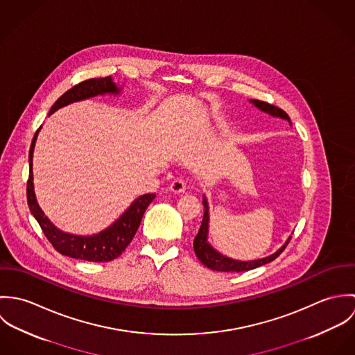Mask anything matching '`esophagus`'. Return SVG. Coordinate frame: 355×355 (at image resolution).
Returning a JSON list of instances; mask_svg holds the SVG:
<instances>
[{"instance_id":"1","label":"esophagus","mask_w":355,"mask_h":355,"mask_svg":"<svg viewBox=\"0 0 355 355\" xmlns=\"http://www.w3.org/2000/svg\"><path fill=\"white\" fill-rule=\"evenodd\" d=\"M169 190L175 194H180V193H184L186 190V183L183 179H175L171 184H169Z\"/></svg>"}]
</instances>
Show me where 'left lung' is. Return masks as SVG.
<instances>
[{
    "label": "left lung",
    "instance_id": "obj_1",
    "mask_svg": "<svg viewBox=\"0 0 355 355\" xmlns=\"http://www.w3.org/2000/svg\"><path fill=\"white\" fill-rule=\"evenodd\" d=\"M250 102H253L254 106H257L259 110L270 114V116H275V117H282L284 120H288L290 121V117L288 114L275 106V105H270L268 102L258 101V100H250ZM203 218L202 224H201V228L197 234V236L194 238V252L197 254L198 259L202 262L205 266L213 269V270H218V272H245V270H250V269H255L261 265H265L273 259H276L280 254L283 253V250L286 249V246L288 245V242L291 241V236L287 239V242L276 252V253L269 255V257H265V258H261V259H254V261H238V259H232V258H228L225 255H223L221 253H218L217 250H214L209 242H207V232H209V205H207V200L206 197L203 196Z\"/></svg>",
    "mask_w": 355,
    "mask_h": 355
}]
</instances>
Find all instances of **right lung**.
I'll return each mask as SVG.
<instances>
[{
	"label": "right lung",
	"mask_w": 355,
	"mask_h": 355,
	"mask_svg": "<svg viewBox=\"0 0 355 355\" xmlns=\"http://www.w3.org/2000/svg\"><path fill=\"white\" fill-rule=\"evenodd\" d=\"M119 93H120V89L116 87L110 76L89 79V80L80 82L79 85L65 92L57 101L54 102L49 114L72 102L82 101L100 94L102 96V94H119ZM38 132H40V128L33 138L31 148L28 153L30 175L27 182V202L33 216L41 225V230L44 231L45 236L48 238L51 246L58 253L71 258L92 261V262H109L117 258L127 249V246L131 243L132 238L135 236L139 228V224L142 221L144 213L148 209V206L152 203L155 194H145L137 198L110 227H107L100 234H96L92 236H80V235H72V234L60 231L45 216V213L37 202L35 193H34L33 153H34Z\"/></svg>",
	"instance_id": "add662e5"
}]
</instances>
